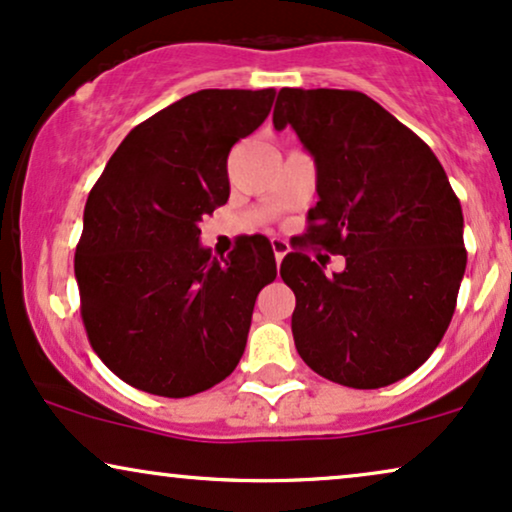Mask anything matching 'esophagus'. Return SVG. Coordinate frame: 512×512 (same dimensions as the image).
I'll return each mask as SVG.
<instances>
[{"instance_id": "1", "label": "esophagus", "mask_w": 512, "mask_h": 512, "mask_svg": "<svg viewBox=\"0 0 512 512\" xmlns=\"http://www.w3.org/2000/svg\"><path fill=\"white\" fill-rule=\"evenodd\" d=\"M271 248H274V255H276V264H281L286 260V255L290 252L288 243L281 241V238H271Z\"/></svg>"}]
</instances>
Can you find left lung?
I'll use <instances>...</instances> for the list:
<instances>
[{
	"instance_id": "left-lung-1",
	"label": "left lung",
	"mask_w": 512,
	"mask_h": 512,
	"mask_svg": "<svg viewBox=\"0 0 512 512\" xmlns=\"http://www.w3.org/2000/svg\"><path fill=\"white\" fill-rule=\"evenodd\" d=\"M314 155L319 203L307 236L345 271L288 252L293 338L323 378L375 390L423 366L449 328L468 252L463 210L418 134L352 89H281L274 127Z\"/></svg>"
}]
</instances>
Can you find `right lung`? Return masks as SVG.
Wrapping results in <instances>:
<instances>
[{
	"mask_svg": "<svg viewBox=\"0 0 512 512\" xmlns=\"http://www.w3.org/2000/svg\"><path fill=\"white\" fill-rule=\"evenodd\" d=\"M274 89H203L127 134L89 191L75 250L89 345L158 397H191L238 366L257 293L276 278L269 238L224 257L198 243L229 200L226 158L267 120Z\"/></svg>",
	"mask_w": 512,
	"mask_h": 512,
	"instance_id": "1",
	"label": "right lung"
}]
</instances>
